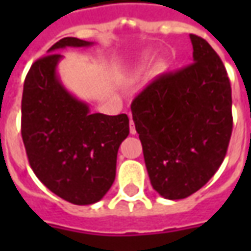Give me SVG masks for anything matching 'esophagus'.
I'll use <instances>...</instances> for the list:
<instances>
[{
    "mask_svg": "<svg viewBox=\"0 0 251 251\" xmlns=\"http://www.w3.org/2000/svg\"><path fill=\"white\" fill-rule=\"evenodd\" d=\"M130 132L132 134V135L137 132V131H135V126H134V121L132 120H130Z\"/></svg>",
    "mask_w": 251,
    "mask_h": 251,
    "instance_id": "1",
    "label": "esophagus"
}]
</instances>
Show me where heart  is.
<instances>
[{
  "label": "heart",
  "mask_w": 251,
  "mask_h": 251,
  "mask_svg": "<svg viewBox=\"0 0 251 251\" xmlns=\"http://www.w3.org/2000/svg\"><path fill=\"white\" fill-rule=\"evenodd\" d=\"M141 70H142V68L138 67V68L132 73V75H134V76H135V75H138ZM163 70H165V65H163V63H160V61H158V63L155 64V67H153V71H155V73H162Z\"/></svg>",
  "instance_id": "heart-1"
}]
</instances>
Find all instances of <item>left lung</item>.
Here are the masks:
<instances>
[{
	"label": "left lung",
	"mask_w": 251,
	"mask_h": 251,
	"mask_svg": "<svg viewBox=\"0 0 251 251\" xmlns=\"http://www.w3.org/2000/svg\"><path fill=\"white\" fill-rule=\"evenodd\" d=\"M190 40L193 64L159 76L131 104L151 184L166 200L202 187L222 165L232 134L225 65L204 39Z\"/></svg>",
	"instance_id": "obj_1"
}]
</instances>
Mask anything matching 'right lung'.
Instances as JSON below:
<instances>
[{
    "instance_id": "right-lung-1",
    "label": "right lung",
    "mask_w": 251,
    "mask_h": 251,
    "mask_svg": "<svg viewBox=\"0 0 251 251\" xmlns=\"http://www.w3.org/2000/svg\"><path fill=\"white\" fill-rule=\"evenodd\" d=\"M92 44L76 37L53 44L30 67L22 95V140L34 175L76 205L95 204L110 190L119 147L130 134L127 114L91 113L58 76L63 55L57 50Z\"/></svg>"
}]
</instances>
